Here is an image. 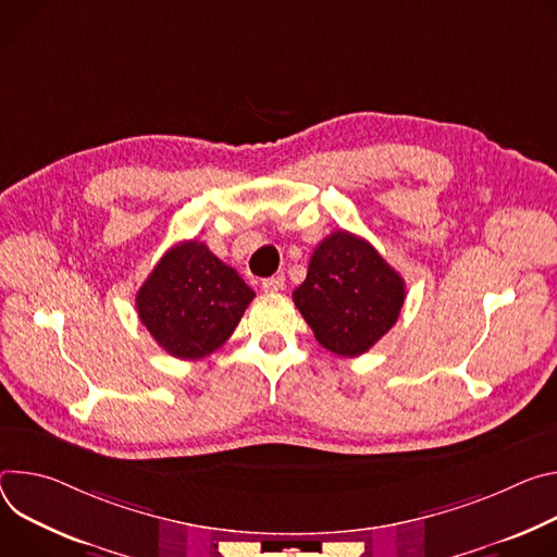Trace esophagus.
<instances>
[{
    "mask_svg": "<svg viewBox=\"0 0 557 557\" xmlns=\"http://www.w3.org/2000/svg\"><path fill=\"white\" fill-rule=\"evenodd\" d=\"M263 292H281L285 287V276L278 274V276H270V278H263L261 283Z\"/></svg>",
    "mask_w": 557,
    "mask_h": 557,
    "instance_id": "1",
    "label": "esophagus"
}]
</instances>
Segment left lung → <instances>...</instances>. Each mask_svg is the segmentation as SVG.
<instances>
[{
    "mask_svg": "<svg viewBox=\"0 0 557 557\" xmlns=\"http://www.w3.org/2000/svg\"><path fill=\"white\" fill-rule=\"evenodd\" d=\"M405 294L403 276L372 243L338 230L317 245L292 298L325 349L354 358L394 327Z\"/></svg>",
    "mask_w": 557,
    "mask_h": 557,
    "instance_id": "left-lung-1",
    "label": "left lung"
}]
</instances>
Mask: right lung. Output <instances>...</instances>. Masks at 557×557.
<instances>
[{
  "label": "right lung",
  "mask_w": 557,
  "mask_h": 557,
  "mask_svg": "<svg viewBox=\"0 0 557 557\" xmlns=\"http://www.w3.org/2000/svg\"><path fill=\"white\" fill-rule=\"evenodd\" d=\"M252 298L255 292L206 243L183 240L161 257L135 302L159 347L199 360L232 336Z\"/></svg>",
  "instance_id": "right-lung-1"
}]
</instances>
